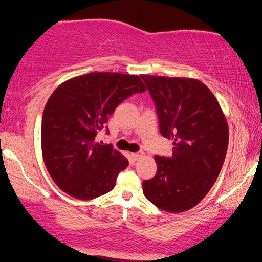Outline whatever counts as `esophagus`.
Segmentation results:
<instances>
[{
	"instance_id": "34e87169",
	"label": "esophagus",
	"mask_w": 262,
	"mask_h": 262,
	"mask_svg": "<svg viewBox=\"0 0 262 262\" xmlns=\"http://www.w3.org/2000/svg\"><path fill=\"white\" fill-rule=\"evenodd\" d=\"M143 155H144V152H143V151H138V152L131 154V159L134 160V161H138L139 159H142Z\"/></svg>"
}]
</instances>
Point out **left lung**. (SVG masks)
<instances>
[{"label":"left lung","mask_w":262,"mask_h":262,"mask_svg":"<svg viewBox=\"0 0 262 262\" xmlns=\"http://www.w3.org/2000/svg\"><path fill=\"white\" fill-rule=\"evenodd\" d=\"M155 102L160 132L173 139V155L155 156V177L143 193L167 212H182L207 194L223 166L229 130L220 103L205 84L184 77L142 75Z\"/></svg>","instance_id":"1"}]
</instances>
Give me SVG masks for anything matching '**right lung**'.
I'll use <instances>...</instances> for the list:
<instances>
[{"instance_id": "right-lung-1", "label": "right lung", "mask_w": 262, "mask_h": 262, "mask_svg": "<svg viewBox=\"0 0 262 262\" xmlns=\"http://www.w3.org/2000/svg\"><path fill=\"white\" fill-rule=\"evenodd\" d=\"M145 87L136 75L91 73L70 78L52 93L42 112L41 151L46 169L58 187L88 200L108 193L128 161L96 143L118 105Z\"/></svg>"}]
</instances>
